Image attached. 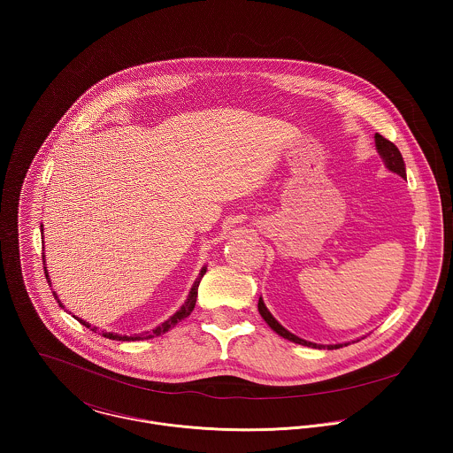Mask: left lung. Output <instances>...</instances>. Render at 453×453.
I'll list each match as a JSON object with an SVG mask.
<instances>
[{
    "label": "left lung",
    "mask_w": 453,
    "mask_h": 453,
    "mask_svg": "<svg viewBox=\"0 0 453 453\" xmlns=\"http://www.w3.org/2000/svg\"><path fill=\"white\" fill-rule=\"evenodd\" d=\"M375 144H377V150H379L380 157L384 158V162H386L388 171H392V173L399 174L401 178H406L404 162H403V157H401V153H399L397 146H395L394 142H390V141L386 139L384 135H380V134H375ZM258 311L259 314H261V318L266 321V324H268L275 333H279L282 338H288V340H291V342H295V343L307 345V347H314V349H321V347H324V345H318V343H312V342L302 340V338H298L296 334L289 333L286 327H282L280 324L277 323V321L273 319V316L268 312V309L265 307V303H263V300H261V298H259L258 302ZM345 345H347V343H345ZM340 347H343V343L327 345V349H329V350H333V349H340Z\"/></svg>",
    "instance_id": "8db88e82"
}]
</instances>
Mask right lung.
Masks as SVG:
<instances>
[{
    "label": "right lung",
    "mask_w": 453,
    "mask_h": 453,
    "mask_svg": "<svg viewBox=\"0 0 453 453\" xmlns=\"http://www.w3.org/2000/svg\"><path fill=\"white\" fill-rule=\"evenodd\" d=\"M43 232V230H42ZM42 258L45 259V257L42 255ZM203 273H205V266L200 270V273H198V277H196V280L194 282V288H192V291H190V295H188V298H187V302H185V305L173 316V318H169L165 323L160 324V326H157L151 333L148 331V333H144V334H135V336H127V334H119V333H106V331H103V336L104 338H111V340H122V342H130V340H142V338H153V336H158V334H164L165 331H169V329H173L174 326L178 323H181L185 318H188L190 314H192V311H194L195 302H196V293H198V284H200V280H202V277H203ZM45 277L49 279V273H47V266H45ZM49 282H50V279H49ZM56 295V293H54ZM56 300H58V303H59V307H63L65 309V305L59 302V298L56 296ZM80 323L85 324L87 327H90V324L85 323V321H81V319H78ZM94 333H97V327L94 326V327H90Z\"/></svg>",
    "instance_id": "right-lung-1"
}]
</instances>
